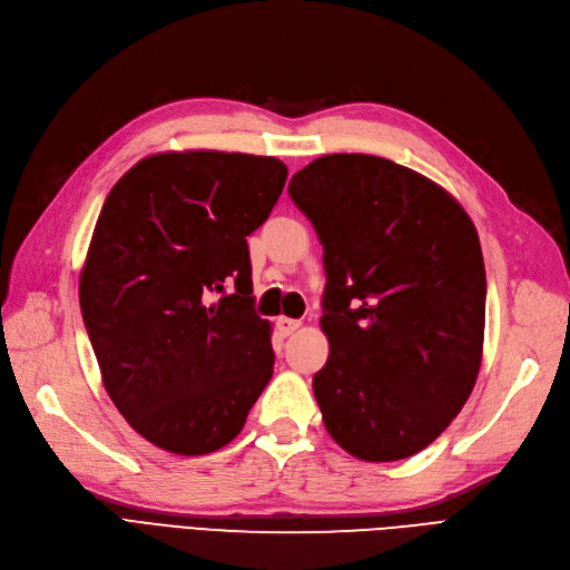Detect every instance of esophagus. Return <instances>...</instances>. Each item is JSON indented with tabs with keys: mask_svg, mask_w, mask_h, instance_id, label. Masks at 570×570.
<instances>
[{
	"mask_svg": "<svg viewBox=\"0 0 570 570\" xmlns=\"http://www.w3.org/2000/svg\"><path fill=\"white\" fill-rule=\"evenodd\" d=\"M275 328L281 331V335H292L297 328H299V321L297 318H287V316H281L278 321H275Z\"/></svg>",
	"mask_w": 570,
	"mask_h": 570,
	"instance_id": "1",
	"label": "esophagus"
}]
</instances>
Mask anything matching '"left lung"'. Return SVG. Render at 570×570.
<instances>
[{
  "label": "left lung",
  "mask_w": 570,
  "mask_h": 570,
  "mask_svg": "<svg viewBox=\"0 0 570 570\" xmlns=\"http://www.w3.org/2000/svg\"><path fill=\"white\" fill-rule=\"evenodd\" d=\"M287 191L323 247V424L372 463L420 453L480 374L487 275L472 220L434 181L362 153L309 163Z\"/></svg>",
  "instance_id": "1"
}]
</instances>
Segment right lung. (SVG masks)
Returning a JSON list of instances; mask_svg holds the SVG:
<instances>
[{
  "instance_id": "obj_1",
  "label": "right lung",
  "mask_w": 570,
  "mask_h": 570,
  "mask_svg": "<svg viewBox=\"0 0 570 570\" xmlns=\"http://www.w3.org/2000/svg\"><path fill=\"white\" fill-rule=\"evenodd\" d=\"M287 167L266 156L160 153L107 194L79 283L107 393L138 434L179 455L223 449L273 376L247 237Z\"/></svg>"
}]
</instances>
